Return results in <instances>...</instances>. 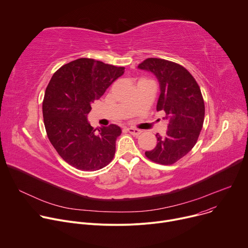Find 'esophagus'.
Returning a JSON list of instances; mask_svg holds the SVG:
<instances>
[{"instance_id": "34e87169", "label": "esophagus", "mask_w": 248, "mask_h": 248, "mask_svg": "<svg viewBox=\"0 0 248 248\" xmlns=\"http://www.w3.org/2000/svg\"><path fill=\"white\" fill-rule=\"evenodd\" d=\"M127 131H128L130 134L135 135V136H137V135H139V134L141 133V130H140V129L134 128V127H128V128H127Z\"/></svg>"}]
</instances>
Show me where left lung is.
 <instances>
[{
    "label": "left lung",
    "mask_w": 248,
    "mask_h": 248,
    "mask_svg": "<svg viewBox=\"0 0 248 248\" xmlns=\"http://www.w3.org/2000/svg\"><path fill=\"white\" fill-rule=\"evenodd\" d=\"M138 68L157 78L161 92L157 111H164L168 121L166 136L157 133L156 147L145 155L155 163L171 165L193 148L202 129L205 106L200 87L186 68L167 60L149 58Z\"/></svg>",
    "instance_id": "obj_1"
}]
</instances>
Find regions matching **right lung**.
I'll return each mask as SVG.
<instances>
[{"label": "right lung", "instance_id": "add662e5", "mask_svg": "<svg viewBox=\"0 0 248 248\" xmlns=\"http://www.w3.org/2000/svg\"><path fill=\"white\" fill-rule=\"evenodd\" d=\"M124 73L123 66L81 58L60 67L46 88L42 110L48 138L58 154L78 170H100L115 156L121 127L93 128L87 115L91 104Z\"/></svg>", "mask_w": 248, "mask_h": 248}]
</instances>
